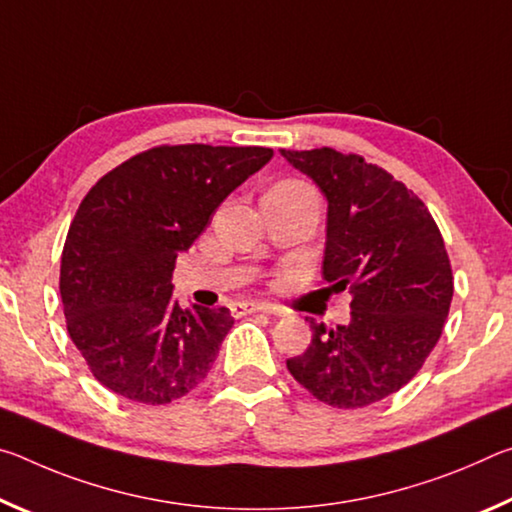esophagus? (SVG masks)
Wrapping results in <instances>:
<instances>
[{"label": "esophagus", "instance_id": "1", "mask_svg": "<svg viewBox=\"0 0 512 512\" xmlns=\"http://www.w3.org/2000/svg\"><path fill=\"white\" fill-rule=\"evenodd\" d=\"M232 314L235 316H246V314H280V309L273 305H266V302H237L232 307Z\"/></svg>", "mask_w": 512, "mask_h": 512}]
</instances>
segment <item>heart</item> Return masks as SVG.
Wrapping results in <instances>:
<instances>
[{"instance_id": "1", "label": "heart", "mask_w": 512, "mask_h": 512, "mask_svg": "<svg viewBox=\"0 0 512 512\" xmlns=\"http://www.w3.org/2000/svg\"><path fill=\"white\" fill-rule=\"evenodd\" d=\"M277 187H289V189H302L307 187L305 183H300V180H284V183H280Z\"/></svg>"}]
</instances>
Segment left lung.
Returning a JSON list of instances; mask_svg holds the SVG:
<instances>
[{
	"label": "left lung",
	"mask_w": 512,
	"mask_h": 512,
	"mask_svg": "<svg viewBox=\"0 0 512 512\" xmlns=\"http://www.w3.org/2000/svg\"><path fill=\"white\" fill-rule=\"evenodd\" d=\"M327 198L323 277L352 296L348 325H311L287 368L316 400L361 409L418 375L443 334L454 275L443 235L418 196L386 169L336 149L280 151Z\"/></svg>",
	"instance_id": "obj_1"
}]
</instances>
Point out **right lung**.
Returning a JSON list of instances; mask_svg holds the SVG:
<instances>
[{
  "label": "right lung",
  "instance_id": "1",
  "mask_svg": "<svg viewBox=\"0 0 512 512\" xmlns=\"http://www.w3.org/2000/svg\"><path fill=\"white\" fill-rule=\"evenodd\" d=\"M271 158L264 146L162 144L85 194L60 257V298L99 384L155 406L207 377L235 318L225 307L180 309L173 268L225 196Z\"/></svg>",
  "mask_w": 512,
  "mask_h": 512
}]
</instances>
